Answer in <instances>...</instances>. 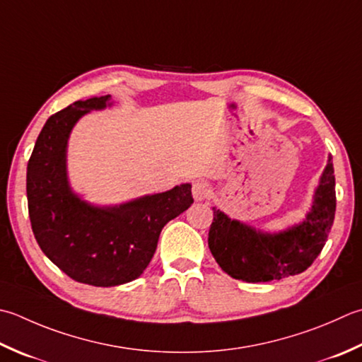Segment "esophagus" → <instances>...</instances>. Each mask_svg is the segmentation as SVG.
Instances as JSON below:
<instances>
[{"label": "esophagus", "instance_id": "esophagus-1", "mask_svg": "<svg viewBox=\"0 0 362 362\" xmlns=\"http://www.w3.org/2000/svg\"><path fill=\"white\" fill-rule=\"evenodd\" d=\"M191 191H193V197L196 201H205L211 196V187L205 180H196Z\"/></svg>", "mask_w": 362, "mask_h": 362}]
</instances>
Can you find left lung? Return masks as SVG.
<instances>
[{"label": "left lung", "instance_id": "8db88e82", "mask_svg": "<svg viewBox=\"0 0 362 362\" xmlns=\"http://www.w3.org/2000/svg\"><path fill=\"white\" fill-rule=\"evenodd\" d=\"M334 211V166L328 155L313 205L303 221L278 232H265L214 207L209 247L218 265L232 278L245 282L279 281L313 265L327 243Z\"/></svg>", "mask_w": 362, "mask_h": 362}]
</instances>
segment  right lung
<instances>
[{
    "instance_id": "right-lung-1",
    "label": "right lung",
    "mask_w": 362,
    "mask_h": 362,
    "mask_svg": "<svg viewBox=\"0 0 362 362\" xmlns=\"http://www.w3.org/2000/svg\"><path fill=\"white\" fill-rule=\"evenodd\" d=\"M112 106L111 95L78 100L49 117L26 171L31 228L40 250L70 278L115 287L139 278L157 250L161 229L191 204L189 183L117 205H97L70 187L67 146L90 111Z\"/></svg>"
}]
</instances>
